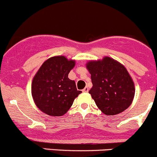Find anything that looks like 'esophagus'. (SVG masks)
I'll use <instances>...</instances> for the list:
<instances>
[{
  "mask_svg": "<svg viewBox=\"0 0 157 157\" xmlns=\"http://www.w3.org/2000/svg\"><path fill=\"white\" fill-rule=\"evenodd\" d=\"M89 91V88L88 87V86H86V87L84 88V89H82L83 92H88Z\"/></svg>",
  "mask_w": 157,
  "mask_h": 157,
  "instance_id": "obj_1",
  "label": "esophagus"
}]
</instances>
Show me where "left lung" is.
Listing matches in <instances>:
<instances>
[{"instance_id": "obj_1", "label": "left lung", "mask_w": 157, "mask_h": 157, "mask_svg": "<svg viewBox=\"0 0 157 157\" xmlns=\"http://www.w3.org/2000/svg\"><path fill=\"white\" fill-rule=\"evenodd\" d=\"M86 68L91 74L92 82L89 93L102 113L115 116L132 104L135 85L122 64L105 56L102 59L89 61Z\"/></svg>"}]
</instances>
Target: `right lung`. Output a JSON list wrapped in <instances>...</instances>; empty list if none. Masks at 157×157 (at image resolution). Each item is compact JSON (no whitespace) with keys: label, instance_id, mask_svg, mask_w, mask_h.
Returning <instances> with one entry per match:
<instances>
[{"label":"right lung","instance_id":"1","mask_svg":"<svg viewBox=\"0 0 157 157\" xmlns=\"http://www.w3.org/2000/svg\"><path fill=\"white\" fill-rule=\"evenodd\" d=\"M75 65V60L57 55L47 59L40 67L31 82V95L41 112L52 116H63L82 93L76 89L74 80L68 77Z\"/></svg>","mask_w":157,"mask_h":157}]
</instances>
